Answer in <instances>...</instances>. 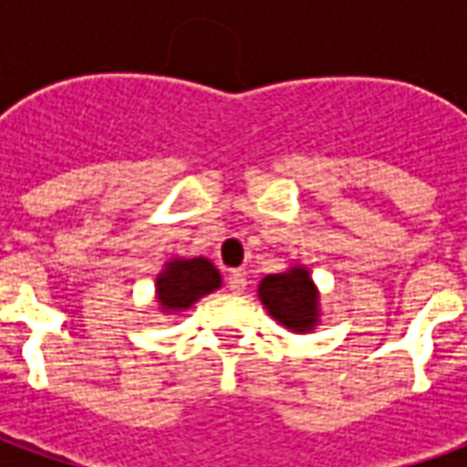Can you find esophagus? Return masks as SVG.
<instances>
[{
	"instance_id": "esophagus-1",
	"label": "esophagus",
	"mask_w": 467,
	"mask_h": 467,
	"mask_svg": "<svg viewBox=\"0 0 467 467\" xmlns=\"http://www.w3.org/2000/svg\"><path fill=\"white\" fill-rule=\"evenodd\" d=\"M227 287H230V293L233 295H243L247 290V277L240 270H233V273L227 275Z\"/></svg>"
}]
</instances>
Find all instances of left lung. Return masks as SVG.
Instances as JSON below:
<instances>
[{"instance_id":"8db88e82","label":"left lung","mask_w":467,"mask_h":467,"mask_svg":"<svg viewBox=\"0 0 467 467\" xmlns=\"http://www.w3.org/2000/svg\"><path fill=\"white\" fill-rule=\"evenodd\" d=\"M257 295L267 313L293 333H310L320 323V293L303 265L263 277Z\"/></svg>"}]
</instances>
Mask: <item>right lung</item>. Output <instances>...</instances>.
Returning <instances> with one entry per match:
<instances>
[{"mask_svg":"<svg viewBox=\"0 0 467 467\" xmlns=\"http://www.w3.org/2000/svg\"><path fill=\"white\" fill-rule=\"evenodd\" d=\"M223 285V277L210 260L204 257H174L157 275V303L164 313H177L192 307L200 297L214 293Z\"/></svg>","mask_w":467,"mask_h":467,"instance_id":"right-lung-1","label":"right lung"}]
</instances>
